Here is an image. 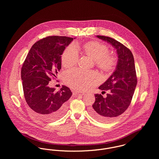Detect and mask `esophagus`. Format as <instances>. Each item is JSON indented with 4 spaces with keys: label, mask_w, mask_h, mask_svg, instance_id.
<instances>
[{
    "label": "esophagus",
    "mask_w": 159,
    "mask_h": 159,
    "mask_svg": "<svg viewBox=\"0 0 159 159\" xmlns=\"http://www.w3.org/2000/svg\"><path fill=\"white\" fill-rule=\"evenodd\" d=\"M76 93L78 94V95H83L85 94L83 92H76Z\"/></svg>",
    "instance_id": "34e87169"
}]
</instances>
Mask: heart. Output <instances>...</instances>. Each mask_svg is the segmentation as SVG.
<instances>
[{"label":"heart","instance_id":"obj_1","mask_svg":"<svg viewBox=\"0 0 159 159\" xmlns=\"http://www.w3.org/2000/svg\"><path fill=\"white\" fill-rule=\"evenodd\" d=\"M83 51L94 60L95 65L101 70L109 73L113 71L116 65L113 56L109 54L108 48L98 42H90L83 46ZM79 58L78 51L74 45L67 46L62 55V64L70 68L74 66ZM64 81L67 85L78 91H86L97 84L100 76L94 71H84L79 68L72 69L66 72Z\"/></svg>","mask_w":159,"mask_h":159}]
</instances>
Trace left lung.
Instances as JSON below:
<instances>
[{
	"label": "left lung",
	"instance_id": "obj_1",
	"mask_svg": "<svg viewBox=\"0 0 159 159\" xmlns=\"http://www.w3.org/2000/svg\"><path fill=\"white\" fill-rule=\"evenodd\" d=\"M116 49L118 57L116 68L110 77L100 86L102 91L110 90L107 97L95 94V101L91 115L97 120L109 122L123 113L129 107L137 84L134 56L126 46L112 38L97 35Z\"/></svg>",
	"mask_w": 159,
	"mask_h": 159
}]
</instances>
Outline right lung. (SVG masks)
I'll return each instance as SVG.
<instances>
[{"label": "right lung", "mask_w": 159, "mask_h": 159, "mask_svg": "<svg viewBox=\"0 0 159 159\" xmlns=\"http://www.w3.org/2000/svg\"><path fill=\"white\" fill-rule=\"evenodd\" d=\"M73 38L50 36L37 42L30 48L21 68L24 97L27 105L40 119L52 121L67 110L72 92L62 86L56 92L49 84L61 69V55Z\"/></svg>", "instance_id": "add662e5"}]
</instances>
